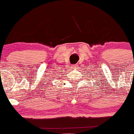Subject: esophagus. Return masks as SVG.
Listing matches in <instances>:
<instances>
[{"mask_svg":"<svg viewBox=\"0 0 134 134\" xmlns=\"http://www.w3.org/2000/svg\"><path fill=\"white\" fill-rule=\"evenodd\" d=\"M78 67V65L77 64H75V65H72L71 66V68L73 69H76Z\"/></svg>","mask_w":134,"mask_h":134,"instance_id":"34e87169","label":"esophagus"}]
</instances>
